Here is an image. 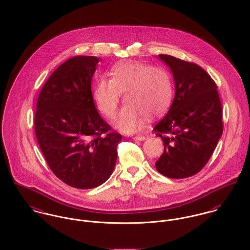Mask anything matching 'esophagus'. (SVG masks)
Returning a JSON list of instances; mask_svg holds the SVG:
<instances>
[{"mask_svg": "<svg viewBox=\"0 0 250 250\" xmlns=\"http://www.w3.org/2000/svg\"><path fill=\"white\" fill-rule=\"evenodd\" d=\"M132 139L135 140V141H144L146 137L144 135H136V136H133Z\"/></svg>", "mask_w": 250, "mask_h": 250, "instance_id": "1", "label": "esophagus"}]
</instances>
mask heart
I'll return each instance as SVG.
<instances>
[{"label": "heart", "mask_w": 250, "mask_h": 250, "mask_svg": "<svg viewBox=\"0 0 250 250\" xmlns=\"http://www.w3.org/2000/svg\"><path fill=\"white\" fill-rule=\"evenodd\" d=\"M110 79L100 78L93 90L95 103L104 116L113 118L125 92V104L115 119V125L124 132L140 129L146 117L166 111L173 96L170 75L164 68L140 61H121L109 72Z\"/></svg>", "instance_id": "obj_1"}]
</instances>
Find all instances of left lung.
<instances>
[{"instance_id": "8db88e82", "label": "left lung", "mask_w": 250, "mask_h": 250, "mask_svg": "<svg viewBox=\"0 0 250 250\" xmlns=\"http://www.w3.org/2000/svg\"><path fill=\"white\" fill-rule=\"evenodd\" d=\"M169 67L175 96L166 116L153 130L164 142L156 169L169 178L196 174L209 161L223 130L217 84L200 66L159 55Z\"/></svg>"}]
</instances>
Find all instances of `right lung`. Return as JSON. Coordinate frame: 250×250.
I'll return each mask as SVG.
<instances>
[{"label": "right lung", "mask_w": 250, "mask_h": 250, "mask_svg": "<svg viewBox=\"0 0 250 250\" xmlns=\"http://www.w3.org/2000/svg\"><path fill=\"white\" fill-rule=\"evenodd\" d=\"M100 58L74 56L51 75L37 99L34 130L56 176L77 189L104 183L117 160L122 135L96 108L91 83Z\"/></svg>", "instance_id": "add662e5"}]
</instances>
